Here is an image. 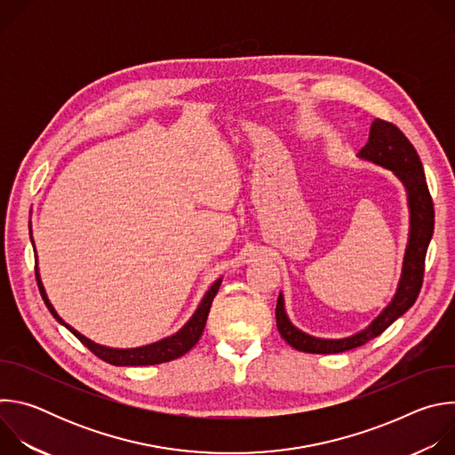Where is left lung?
<instances>
[{"label":"left lung","instance_id":"left-lung-1","mask_svg":"<svg viewBox=\"0 0 455 455\" xmlns=\"http://www.w3.org/2000/svg\"><path fill=\"white\" fill-rule=\"evenodd\" d=\"M356 158L391 171L393 176L405 188L409 209V237L403 253L402 275L393 299L387 302V306L367 323L365 328L342 339L313 337L299 330L286 313L284 293L281 291L275 307L277 330L293 349L302 353L331 355L363 346L365 342L381 335L395 320H398L416 302L421 290L425 255L434 234V205L428 194L421 160L400 129L379 118L372 120L369 140L365 148L356 155Z\"/></svg>","mask_w":455,"mask_h":455}]
</instances>
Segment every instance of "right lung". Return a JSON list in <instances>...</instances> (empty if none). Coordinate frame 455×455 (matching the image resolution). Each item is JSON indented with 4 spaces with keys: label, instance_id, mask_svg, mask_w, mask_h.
I'll return each instance as SVG.
<instances>
[{
    "label": "right lung",
    "instance_id": "add662e5",
    "mask_svg": "<svg viewBox=\"0 0 455 455\" xmlns=\"http://www.w3.org/2000/svg\"><path fill=\"white\" fill-rule=\"evenodd\" d=\"M30 241H32V246L36 250V244H34V239H32V227H30ZM36 279H37V286H39V291H41V297H43L46 307L50 309V313L60 323V326H64L70 333H74L92 353H95L104 362L113 363V365H120V367H129V365H156V363L171 362V360H176V358L183 356L187 351H190L194 346H196V342L200 340V337L205 330L207 316H209L212 300H214V297H216V293L221 286L223 275L211 284V288L205 291L204 299L200 300L196 311L192 313V316L183 323V326L176 333H172V335H169L162 340H156L153 344H146V346H139V347H109V346L97 344V342L90 340L88 337L81 335L76 328L70 326V323L64 322L59 316V313L55 311V307L50 302V299L46 295V290L43 286L37 265H36Z\"/></svg>",
    "mask_w": 455,
    "mask_h": 455
}]
</instances>
